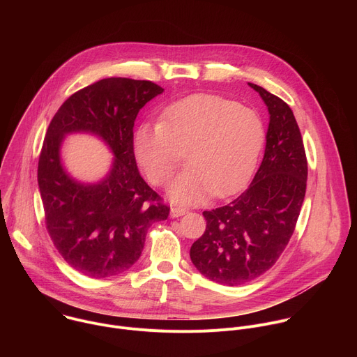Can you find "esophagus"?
<instances>
[{
  "label": "esophagus",
  "mask_w": 357,
  "mask_h": 357,
  "mask_svg": "<svg viewBox=\"0 0 357 357\" xmlns=\"http://www.w3.org/2000/svg\"><path fill=\"white\" fill-rule=\"evenodd\" d=\"M188 211L183 209V208H178V206H172L171 211H169V215L171 218H179V216H183Z\"/></svg>",
  "instance_id": "34e87169"
}]
</instances>
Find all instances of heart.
I'll return each instance as SVG.
<instances>
[{
    "mask_svg": "<svg viewBox=\"0 0 357 357\" xmlns=\"http://www.w3.org/2000/svg\"><path fill=\"white\" fill-rule=\"evenodd\" d=\"M266 139L260 116L236 101L193 94L175 101L161 123H142L134 132V155L157 186L167 185L186 152V167L168 188L174 203L197 205L213 193L227 196L252 175Z\"/></svg>",
    "mask_w": 357,
    "mask_h": 357,
    "instance_id": "obj_1",
    "label": "heart"
}]
</instances>
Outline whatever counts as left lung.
Instances as JSON below:
<instances>
[{"instance_id": "1", "label": "left lung", "mask_w": 357, "mask_h": 357, "mask_svg": "<svg viewBox=\"0 0 357 357\" xmlns=\"http://www.w3.org/2000/svg\"><path fill=\"white\" fill-rule=\"evenodd\" d=\"M270 123L266 151L250 186L229 205L203 212L206 230L190 247V260L206 278L243 285L270 270L285 250L305 197L308 164L289 106L261 86Z\"/></svg>"}]
</instances>
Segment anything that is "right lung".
Masks as SVG:
<instances>
[{"label": "right lung", "instance_id": "obj_1", "mask_svg": "<svg viewBox=\"0 0 357 357\" xmlns=\"http://www.w3.org/2000/svg\"><path fill=\"white\" fill-rule=\"evenodd\" d=\"M164 91L148 80L109 77L72 94L50 121L38 164L46 229L66 263L90 278L127 271L139 259L148 229L169 208L141 178L132 148L134 121ZM70 133L100 137L115 158L97 183L66 169L60 149Z\"/></svg>", "mask_w": 357, "mask_h": 357}]
</instances>
